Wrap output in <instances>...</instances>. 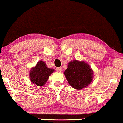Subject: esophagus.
Instances as JSON below:
<instances>
[{"label":"esophagus","mask_w":123,"mask_h":123,"mask_svg":"<svg viewBox=\"0 0 123 123\" xmlns=\"http://www.w3.org/2000/svg\"><path fill=\"white\" fill-rule=\"evenodd\" d=\"M56 71L58 73H62V71H63V69H62L61 67H57V68H56Z\"/></svg>","instance_id":"34e87169"}]
</instances>
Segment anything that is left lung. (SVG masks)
Listing matches in <instances>:
<instances>
[{
    "mask_svg": "<svg viewBox=\"0 0 123 123\" xmlns=\"http://www.w3.org/2000/svg\"><path fill=\"white\" fill-rule=\"evenodd\" d=\"M64 74L70 86L79 90L87 87L91 83L94 73L87 63L73 60L68 63Z\"/></svg>",
    "mask_w": 123,
    "mask_h": 123,
    "instance_id": "obj_1",
    "label": "left lung"
}]
</instances>
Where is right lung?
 <instances>
[{
	"label": "right lung",
	"instance_id": "add662e5",
	"mask_svg": "<svg viewBox=\"0 0 123 123\" xmlns=\"http://www.w3.org/2000/svg\"><path fill=\"white\" fill-rule=\"evenodd\" d=\"M54 71V69L48 68L45 62L40 60L35 66L30 69L29 73L30 81L37 86H43L46 83L51 74Z\"/></svg>",
	"mask_w": 123,
	"mask_h": 123
}]
</instances>
